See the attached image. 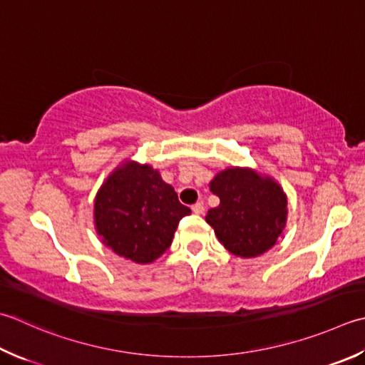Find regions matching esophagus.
Instances as JSON below:
<instances>
[{"label": "esophagus", "instance_id": "esophagus-1", "mask_svg": "<svg viewBox=\"0 0 365 365\" xmlns=\"http://www.w3.org/2000/svg\"><path fill=\"white\" fill-rule=\"evenodd\" d=\"M191 210L192 212H195L196 213V215H202V213H204V204L202 202H196L195 205H191Z\"/></svg>", "mask_w": 365, "mask_h": 365}]
</instances>
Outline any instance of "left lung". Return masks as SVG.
<instances>
[{
  "label": "left lung",
  "instance_id": "obj_1",
  "mask_svg": "<svg viewBox=\"0 0 365 365\" xmlns=\"http://www.w3.org/2000/svg\"><path fill=\"white\" fill-rule=\"evenodd\" d=\"M220 205L205 221L226 250L240 258H255L275 245L287 225V195L270 177L252 169L227 168L210 182Z\"/></svg>",
  "mask_w": 365,
  "mask_h": 365
}]
</instances>
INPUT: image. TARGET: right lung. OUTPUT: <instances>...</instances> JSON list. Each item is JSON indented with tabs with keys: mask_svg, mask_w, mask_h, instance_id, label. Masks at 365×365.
Instances as JSON below:
<instances>
[{
	"mask_svg": "<svg viewBox=\"0 0 365 365\" xmlns=\"http://www.w3.org/2000/svg\"><path fill=\"white\" fill-rule=\"evenodd\" d=\"M190 213L158 170L134 161L113 170L95 199L96 232L104 245L138 264L160 258Z\"/></svg>",
	"mask_w": 365,
	"mask_h": 365,
	"instance_id": "obj_1",
	"label": "right lung"
}]
</instances>
